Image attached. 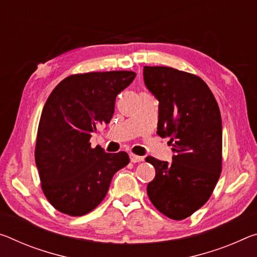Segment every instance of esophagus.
I'll use <instances>...</instances> for the list:
<instances>
[{
  "label": "esophagus",
  "mask_w": 257,
  "mask_h": 257,
  "mask_svg": "<svg viewBox=\"0 0 257 257\" xmlns=\"http://www.w3.org/2000/svg\"><path fill=\"white\" fill-rule=\"evenodd\" d=\"M129 158H130V161L134 162V164H136V162H141L143 161V157H140V156H136V154L134 153H130L129 154Z\"/></svg>",
  "instance_id": "34e87169"
}]
</instances>
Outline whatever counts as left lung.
Returning a JSON list of instances; mask_svg holds the SVG:
<instances>
[{
    "label": "left lung",
    "mask_w": 257,
    "mask_h": 257,
    "mask_svg": "<svg viewBox=\"0 0 257 257\" xmlns=\"http://www.w3.org/2000/svg\"><path fill=\"white\" fill-rule=\"evenodd\" d=\"M146 88L159 100L157 134L169 137L172 164L148 157L156 177L148 195L167 217L181 221L208 201L222 172V119L200 77L166 66H144Z\"/></svg>",
    "instance_id": "8db88e82"
}]
</instances>
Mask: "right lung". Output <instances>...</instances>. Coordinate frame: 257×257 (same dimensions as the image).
Returning a JSON list of instances; mask_svg holds the SVG:
<instances>
[{
    "label": "right lung",
    "instance_id": "add662e5",
    "mask_svg": "<svg viewBox=\"0 0 257 257\" xmlns=\"http://www.w3.org/2000/svg\"><path fill=\"white\" fill-rule=\"evenodd\" d=\"M132 71L90 72L64 79L44 104L35 164L48 201L60 213L82 216L106 195L113 175L129 164L125 152L106 153L90 137L107 124L115 98L135 79Z\"/></svg>",
    "mask_w": 257,
    "mask_h": 257
}]
</instances>
